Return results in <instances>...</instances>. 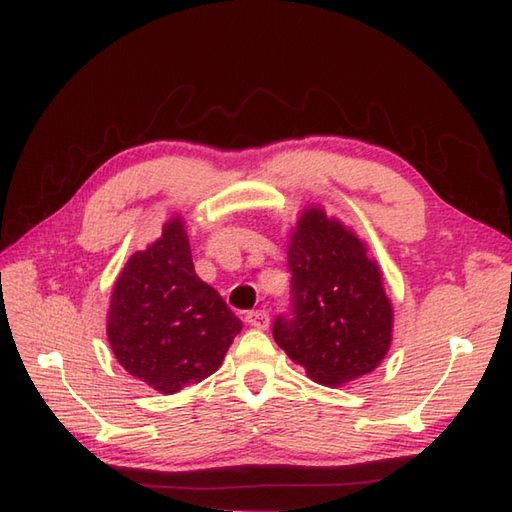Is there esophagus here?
<instances>
[{"mask_svg": "<svg viewBox=\"0 0 512 512\" xmlns=\"http://www.w3.org/2000/svg\"><path fill=\"white\" fill-rule=\"evenodd\" d=\"M244 321L250 325V328H255V330H266V328H268V323H270V317H268V312H266V310H250V312H246Z\"/></svg>", "mask_w": 512, "mask_h": 512, "instance_id": "esophagus-1", "label": "esophagus"}]
</instances>
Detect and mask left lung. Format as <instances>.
I'll list each match as a JSON object with an SVG mask.
<instances>
[{
  "label": "left lung",
  "instance_id": "8db88e82",
  "mask_svg": "<svg viewBox=\"0 0 512 512\" xmlns=\"http://www.w3.org/2000/svg\"><path fill=\"white\" fill-rule=\"evenodd\" d=\"M292 312L273 336L310 380L341 387L383 361L394 310L367 246L321 206L303 209L288 242Z\"/></svg>",
  "mask_w": 512,
  "mask_h": 512
}]
</instances>
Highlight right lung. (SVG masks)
Masks as SVG:
<instances>
[{"label": "right lung", "mask_w": 512, "mask_h": 512, "mask_svg": "<svg viewBox=\"0 0 512 512\" xmlns=\"http://www.w3.org/2000/svg\"><path fill=\"white\" fill-rule=\"evenodd\" d=\"M239 330L242 321L195 275L180 215L127 259L107 312L116 361L160 394H176L217 372Z\"/></svg>", "instance_id": "add662e5"}]
</instances>
